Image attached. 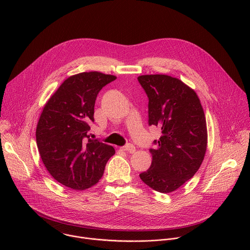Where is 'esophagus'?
Wrapping results in <instances>:
<instances>
[{"label":"esophagus","instance_id":"1","mask_svg":"<svg viewBox=\"0 0 250 250\" xmlns=\"http://www.w3.org/2000/svg\"><path fill=\"white\" fill-rule=\"evenodd\" d=\"M122 149L125 150V151H126V152H129V153H133V152L135 151V147H134L132 145H130V144H128V145L123 146Z\"/></svg>","mask_w":250,"mask_h":250}]
</instances>
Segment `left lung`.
I'll return each mask as SVG.
<instances>
[{
	"instance_id": "8db88e82",
	"label": "left lung",
	"mask_w": 250,
	"mask_h": 250,
	"mask_svg": "<svg viewBox=\"0 0 250 250\" xmlns=\"http://www.w3.org/2000/svg\"><path fill=\"white\" fill-rule=\"evenodd\" d=\"M148 97V124L162 135L150 148V167L139 174L160 193L180 188L199 170L207 150L208 132L203 106L196 92L181 80L163 74L137 78Z\"/></svg>"
}]
</instances>
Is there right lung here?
I'll list each match as a JSON object with an SVG mask.
<instances>
[{
    "mask_svg": "<svg viewBox=\"0 0 250 250\" xmlns=\"http://www.w3.org/2000/svg\"><path fill=\"white\" fill-rule=\"evenodd\" d=\"M117 77L97 71L68 77L45 104L37 126V145L47 171L60 184L86 190L102 178L113 146L91 139L95 101Z\"/></svg>",
    "mask_w": 250,
    "mask_h": 250,
    "instance_id": "add662e5",
    "label": "right lung"
}]
</instances>
